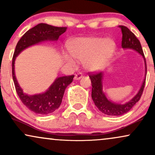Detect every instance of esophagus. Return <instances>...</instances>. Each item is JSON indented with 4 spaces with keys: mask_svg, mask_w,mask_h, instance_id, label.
I'll return each mask as SVG.
<instances>
[{
    "mask_svg": "<svg viewBox=\"0 0 155 155\" xmlns=\"http://www.w3.org/2000/svg\"><path fill=\"white\" fill-rule=\"evenodd\" d=\"M83 76V75H82L81 73H78L77 74H76L75 75V77H74V79H75L76 80H79Z\"/></svg>",
    "mask_w": 155,
    "mask_h": 155,
    "instance_id": "obj_1",
    "label": "esophagus"
}]
</instances>
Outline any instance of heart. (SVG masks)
Here are the masks:
<instances>
[{
  "instance_id": "heart-1",
  "label": "heart",
  "mask_w": 155,
  "mask_h": 155,
  "mask_svg": "<svg viewBox=\"0 0 155 155\" xmlns=\"http://www.w3.org/2000/svg\"><path fill=\"white\" fill-rule=\"evenodd\" d=\"M116 49V43L111 38L103 37H80L72 41L70 51L64 53L68 64L75 66L77 59L91 71L103 68L110 60Z\"/></svg>"
}]
</instances>
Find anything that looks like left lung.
Here are the masks:
<instances>
[{
  "instance_id": "left-lung-1",
  "label": "left lung",
  "mask_w": 155,
  "mask_h": 155,
  "mask_svg": "<svg viewBox=\"0 0 155 155\" xmlns=\"http://www.w3.org/2000/svg\"><path fill=\"white\" fill-rule=\"evenodd\" d=\"M119 27L121 29L122 33V40H121V47L124 49H133L138 52L142 58H144V64H145V78L147 74V64L146 60L144 57V53L142 48V46L140 41L137 38L135 35L128 28L124 25H119ZM104 76V72H98L95 74H91L89 75L91 81L92 91H91V98L94 102L98 109L101 113L104 114L109 116H121L127 112H128L131 109L134 107V105L137 102H138L140 99L141 96L142 94L143 90L145 84V79L142 82L140 90L136 95L125 104H118L113 102L107 99L105 93L103 91L102 79Z\"/></svg>"
}]
</instances>
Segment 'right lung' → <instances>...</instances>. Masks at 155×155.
Wrapping results in <instances>:
<instances>
[{
    "label": "right lung",
    "mask_w": 155,
    "mask_h": 155,
    "mask_svg": "<svg viewBox=\"0 0 155 155\" xmlns=\"http://www.w3.org/2000/svg\"><path fill=\"white\" fill-rule=\"evenodd\" d=\"M66 28V27H56L46 23H39L25 32L15 46L12 61V76L15 90L23 104L36 114L45 115L56 111L61 104L66 88L73 81L74 76L57 77L44 93L28 95L23 92L15 77V58L22 51L31 46L48 41H57Z\"/></svg>",
    "instance_id": "right-lung-1"
}]
</instances>
